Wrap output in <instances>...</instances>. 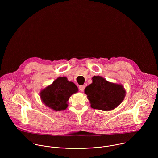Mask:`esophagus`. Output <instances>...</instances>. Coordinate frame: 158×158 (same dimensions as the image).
I'll return each mask as SVG.
<instances>
[{
    "instance_id": "1",
    "label": "esophagus",
    "mask_w": 158,
    "mask_h": 158,
    "mask_svg": "<svg viewBox=\"0 0 158 158\" xmlns=\"http://www.w3.org/2000/svg\"><path fill=\"white\" fill-rule=\"evenodd\" d=\"M79 90H80V91H81V92H83L84 89H85V86H84V85H80V86L79 87Z\"/></svg>"
}]
</instances>
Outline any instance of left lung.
Segmentation results:
<instances>
[{"label": "left lung", "instance_id": "obj_1", "mask_svg": "<svg viewBox=\"0 0 158 158\" xmlns=\"http://www.w3.org/2000/svg\"><path fill=\"white\" fill-rule=\"evenodd\" d=\"M84 92L92 108L105 111L118 107L126 94L123 85L109 82L101 76H94L93 83L85 88Z\"/></svg>", "mask_w": 158, "mask_h": 158}]
</instances>
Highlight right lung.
<instances>
[{
    "label": "right lung",
    "instance_id": "1",
    "mask_svg": "<svg viewBox=\"0 0 158 158\" xmlns=\"http://www.w3.org/2000/svg\"><path fill=\"white\" fill-rule=\"evenodd\" d=\"M78 91L77 87L65 77H60L53 83L43 89L40 96L46 106L56 111L65 110L70 96Z\"/></svg>",
    "mask_w": 158,
    "mask_h": 158
}]
</instances>
